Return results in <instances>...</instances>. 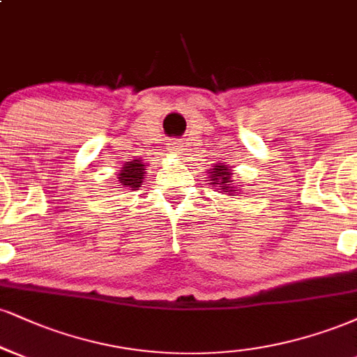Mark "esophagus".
<instances>
[{
    "mask_svg": "<svg viewBox=\"0 0 357 357\" xmlns=\"http://www.w3.org/2000/svg\"><path fill=\"white\" fill-rule=\"evenodd\" d=\"M167 148H169L171 153H176V154H181L184 151V144L181 141H173V143H169Z\"/></svg>",
    "mask_w": 357,
    "mask_h": 357,
    "instance_id": "obj_1",
    "label": "esophagus"
}]
</instances>
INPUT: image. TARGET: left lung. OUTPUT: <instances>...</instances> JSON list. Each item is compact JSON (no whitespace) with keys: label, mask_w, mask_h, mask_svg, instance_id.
Listing matches in <instances>:
<instances>
[{"label":"left lung","mask_w":357,"mask_h":357,"mask_svg":"<svg viewBox=\"0 0 357 357\" xmlns=\"http://www.w3.org/2000/svg\"><path fill=\"white\" fill-rule=\"evenodd\" d=\"M208 181H211L209 184L216 186L218 192H222V195L227 196H241L243 192L239 186H236L233 181V171H231V166H227L226 162H218L214 165L211 169H208Z\"/></svg>","instance_id":"1"}]
</instances>
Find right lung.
I'll return each instance as SVG.
<instances>
[{"instance_id": "right-lung-1", "label": "right lung", "mask_w": 357, "mask_h": 357, "mask_svg": "<svg viewBox=\"0 0 357 357\" xmlns=\"http://www.w3.org/2000/svg\"><path fill=\"white\" fill-rule=\"evenodd\" d=\"M146 174V162L141 158H135L132 161H126L118 173V183L121 188H141Z\"/></svg>"}]
</instances>
